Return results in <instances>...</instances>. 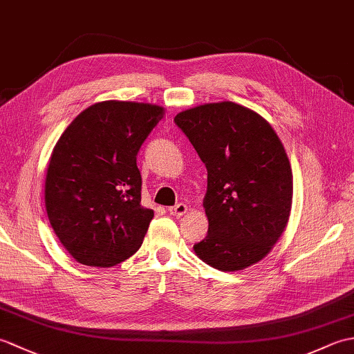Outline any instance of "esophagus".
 <instances>
[{
	"label": "esophagus",
	"mask_w": 354,
	"mask_h": 354,
	"mask_svg": "<svg viewBox=\"0 0 354 354\" xmlns=\"http://www.w3.org/2000/svg\"><path fill=\"white\" fill-rule=\"evenodd\" d=\"M187 209H189V207H187L185 204H176L175 207H171V208H169V213L170 214H173V216H176V217H181V216H184L185 213H187Z\"/></svg>",
	"instance_id": "34e87169"
}]
</instances>
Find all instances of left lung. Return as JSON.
<instances>
[{
	"mask_svg": "<svg viewBox=\"0 0 354 354\" xmlns=\"http://www.w3.org/2000/svg\"><path fill=\"white\" fill-rule=\"evenodd\" d=\"M175 123L208 173V232L194 252L223 272L260 261L288 225L293 193L289 158L272 126L232 102L183 111Z\"/></svg>",
	"mask_w": 354,
	"mask_h": 354,
	"instance_id": "left-lung-1",
	"label": "left lung"
}]
</instances>
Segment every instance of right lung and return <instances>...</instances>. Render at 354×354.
<instances>
[{"mask_svg":"<svg viewBox=\"0 0 354 354\" xmlns=\"http://www.w3.org/2000/svg\"><path fill=\"white\" fill-rule=\"evenodd\" d=\"M164 117L156 104L108 100L73 120L45 178V208L73 259L109 268L140 250L153 212L141 207L137 155Z\"/></svg>","mask_w":354,"mask_h":354,"instance_id":"1","label":"right lung"}]
</instances>
